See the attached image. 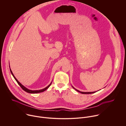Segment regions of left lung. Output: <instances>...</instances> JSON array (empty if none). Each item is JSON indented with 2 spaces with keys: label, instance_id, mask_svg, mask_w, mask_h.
Instances as JSON below:
<instances>
[{
  "label": "left lung",
  "instance_id": "1",
  "mask_svg": "<svg viewBox=\"0 0 126 126\" xmlns=\"http://www.w3.org/2000/svg\"><path fill=\"white\" fill-rule=\"evenodd\" d=\"M72 87H73L75 90H76L77 91H78V92H80V93H82V94H92V93H95V92H81V91H80L76 89L75 88H74V87H73V86H72Z\"/></svg>",
  "mask_w": 126,
  "mask_h": 126
}]
</instances>
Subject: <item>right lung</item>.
<instances>
[{
  "mask_svg": "<svg viewBox=\"0 0 126 126\" xmlns=\"http://www.w3.org/2000/svg\"><path fill=\"white\" fill-rule=\"evenodd\" d=\"M10 72H11V74H12V76H13V77H14V78L15 79V80H16V81L17 82V83L18 84V85L21 87V88L24 91H25V92H27V93H32V94H35V93H41V92H44V91H45L46 90H47L49 87H50V86L51 85V83H52V82L47 86V87H46V88H44V89H41V90H29V89H28L27 88H26L25 87H24L23 85H22L17 80V79L15 77V76H14V75H13V73H12V71H11V69L10 68Z\"/></svg>",
  "mask_w": 126,
  "mask_h": 126,
  "instance_id": "add662e5",
  "label": "right lung"
}]
</instances>
